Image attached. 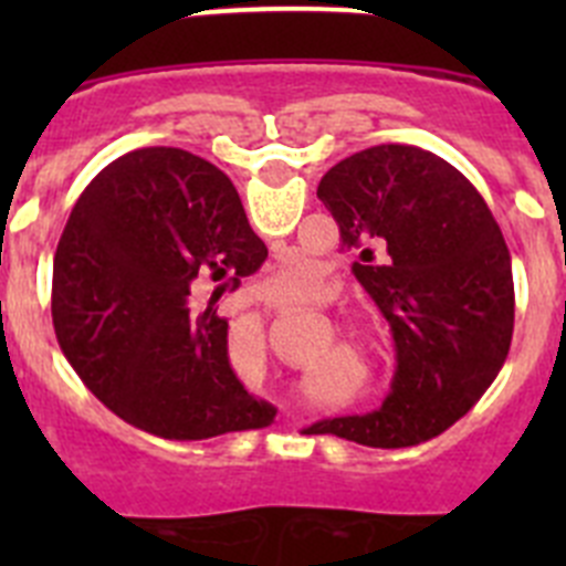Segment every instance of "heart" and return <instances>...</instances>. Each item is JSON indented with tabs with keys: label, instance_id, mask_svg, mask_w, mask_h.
Here are the masks:
<instances>
[{
	"label": "heart",
	"instance_id": "heart-1",
	"mask_svg": "<svg viewBox=\"0 0 566 566\" xmlns=\"http://www.w3.org/2000/svg\"><path fill=\"white\" fill-rule=\"evenodd\" d=\"M266 294L286 306H308L319 294V269L306 258L286 260L266 280Z\"/></svg>",
	"mask_w": 566,
	"mask_h": 566
}]
</instances>
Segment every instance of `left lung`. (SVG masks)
Masks as SVG:
<instances>
[{
	"label": "left lung",
	"mask_w": 566,
	"mask_h": 566,
	"mask_svg": "<svg viewBox=\"0 0 566 566\" xmlns=\"http://www.w3.org/2000/svg\"><path fill=\"white\" fill-rule=\"evenodd\" d=\"M317 198L391 326L397 371L382 408L308 431L371 448L439 437L479 402L510 352L516 294L496 218L457 167L408 144L348 155L323 175Z\"/></svg>",
	"instance_id": "obj_1"
}]
</instances>
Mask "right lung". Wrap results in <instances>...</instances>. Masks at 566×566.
<instances>
[{
    "mask_svg": "<svg viewBox=\"0 0 566 566\" xmlns=\"http://www.w3.org/2000/svg\"><path fill=\"white\" fill-rule=\"evenodd\" d=\"M238 189L178 147L115 158L87 184L53 258V328L115 417L164 439L252 431L274 419L229 365L212 303L266 260ZM203 285L210 306L186 303Z\"/></svg>",
    "mask_w": 566,
    "mask_h": 566,
    "instance_id": "1",
    "label": "right lung"
}]
</instances>
